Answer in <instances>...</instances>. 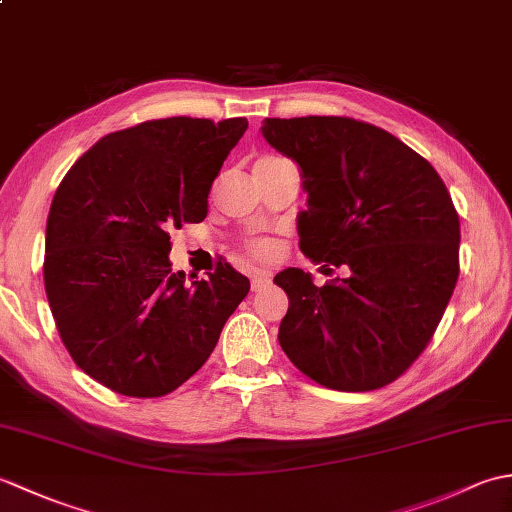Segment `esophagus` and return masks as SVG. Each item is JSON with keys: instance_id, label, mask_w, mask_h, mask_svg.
Listing matches in <instances>:
<instances>
[{"instance_id": "1", "label": "esophagus", "mask_w": 512, "mask_h": 512, "mask_svg": "<svg viewBox=\"0 0 512 512\" xmlns=\"http://www.w3.org/2000/svg\"><path fill=\"white\" fill-rule=\"evenodd\" d=\"M270 275L268 273H255L253 277H250V286H253V292H262L264 288L270 286Z\"/></svg>"}]
</instances>
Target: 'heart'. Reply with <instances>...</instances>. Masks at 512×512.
I'll use <instances>...</instances> for the list:
<instances>
[{
    "instance_id": "obj_1",
    "label": "heart",
    "mask_w": 512,
    "mask_h": 512,
    "mask_svg": "<svg viewBox=\"0 0 512 512\" xmlns=\"http://www.w3.org/2000/svg\"><path fill=\"white\" fill-rule=\"evenodd\" d=\"M250 250H253V255H257V257H270L275 248L270 242H255V244H250Z\"/></svg>"
}]
</instances>
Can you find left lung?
I'll return each mask as SVG.
<instances>
[{
  "label": "left lung",
  "mask_w": 512,
  "mask_h": 512,
  "mask_svg": "<svg viewBox=\"0 0 512 512\" xmlns=\"http://www.w3.org/2000/svg\"><path fill=\"white\" fill-rule=\"evenodd\" d=\"M262 134L301 169V253L345 273L321 288L301 268L275 277L290 301L281 350L323 387H385L427 347L458 281L451 195L411 147L354 118H266Z\"/></svg>",
  "instance_id": "obj_1"
}]
</instances>
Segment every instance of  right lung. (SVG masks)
<instances>
[{"instance_id":"1","label":"right lung","mask_w":512,"mask_h":512,"mask_svg":"<svg viewBox=\"0 0 512 512\" xmlns=\"http://www.w3.org/2000/svg\"><path fill=\"white\" fill-rule=\"evenodd\" d=\"M246 118L173 116L103 136L65 173L48 213L43 284L63 345L116 394L158 398L211 356L250 281L231 264L189 281L171 231L198 224Z\"/></svg>"}]
</instances>
